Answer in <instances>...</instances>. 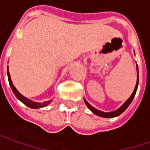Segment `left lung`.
I'll list each match as a JSON object with an SVG mask.
<instances>
[{"label":"left lung","mask_w":150,"mask_h":150,"mask_svg":"<svg viewBox=\"0 0 150 150\" xmlns=\"http://www.w3.org/2000/svg\"><path fill=\"white\" fill-rule=\"evenodd\" d=\"M137 84L136 86H135L134 91H133L132 94L131 95V97H130L127 100L122 104V106L120 107L118 110H115V111H112V112H103V111H100V110L93 108V106H92L91 104H89V103L84 98V101H85L86 105V106L88 107V109L91 110L92 112H93L95 115H98V116H101V117H104V118H112V117H116V116L120 115V114H122L125 110L127 109V107L130 105V103H132L133 98H134V96H135V94H136L137 89V86H138V67H137Z\"/></svg>","instance_id":"1"}]
</instances>
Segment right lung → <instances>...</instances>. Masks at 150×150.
<instances>
[{"mask_svg":"<svg viewBox=\"0 0 150 150\" xmlns=\"http://www.w3.org/2000/svg\"><path fill=\"white\" fill-rule=\"evenodd\" d=\"M7 77H8V81H9V84H10V86L13 92L14 95L17 97V98H18L20 101L22 102L23 103H24L26 106L30 107L31 109H40V108H42V107H45L47 105H48L49 103L52 102V100L50 101H47V102H43V103H36V102H33L30 100L29 98L23 97L21 93H18V91L15 88V86H13V81L11 80V77H10V74H9V71H8V67H7Z\"/></svg>","mask_w":150,"mask_h":150,"instance_id":"right-lung-1","label":"right lung"}]
</instances>
